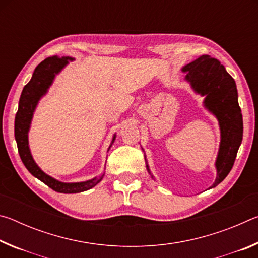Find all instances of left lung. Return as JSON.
I'll return each mask as SVG.
<instances>
[{"mask_svg": "<svg viewBox=\"0 0 258 258\" xmlns=\"http://www.w3.org/2000/svg\"><path fill=\"white\" fill-rule=\"evenodd\" d=\"M182 72L186 74L185 81L190 83L195 92L205 97V108L216 117L220 125L221 143L215 161L217 175L209 187L212 189L220 184L232 169L242 141L243 123L238 103L237 85L223 64L209 55L199 56L185 64ZM147 169L154 178L148 163Z\"/></svg>", "mask_w": 258, "mask_h": 258, "instance_id": "left-lung-1", "label": "left lung"}]
</instances>
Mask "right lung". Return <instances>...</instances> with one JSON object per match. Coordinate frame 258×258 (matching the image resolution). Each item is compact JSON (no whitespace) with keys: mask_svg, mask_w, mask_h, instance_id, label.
Instances as JSON below:
<instances>
[{"mask_svg":"<svg viewBox=\"0 0 258 258\" xmlns=\"http://www.w3.org/2000/svg\"><path fill=\"white\" fill-rule=\"evenodd\" d=\"M74 59L71 56H50L43 60L38 66L35 68L33 76L30 81L25 85L23 92H21L19 99V107L18 111L16 113L15 119V138L18 146L19 156L25 167L28 169V172L34 175L38 180L51 187L52 190L60 194H78L86 190H90L98 184L102 180L104 173L101 176L94 177L92 180L84 181V182H76V183H64L60 182L55 178L47 175L42 169L38 167L37 164L35 163L30 149L28 146V132L30 128V123H32L33 115L38 101H40L43 95L49 90V87L53 83V80L56 74H59L62 69L67 66L69 61ZM116 134L113 135L111 145L115 141ZM110 145V147H111ZM109 147V149H110ZM108 149V150H109Z\"/></svg>","mask_w":258,"mask_h":258,"instance_id":"obj_1","label":"right lung"}]
</instances>
